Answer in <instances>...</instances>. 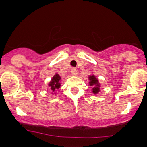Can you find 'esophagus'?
Instances as JSON below:
<instances>
[{
  "label": "esophagus",
  "mask_w": 147,
  "mask_h": 147,
  "mask_svg": "<svg viewBox=\"0 0 147 147\" xmlns=\"http://www.w3.org/2000/svg\"><path fill=\"white\" fill-rule=\"evenodd\" d=\"M71 75H73V76H76V74H77V71H76V68H71Z\"/></svg>",
  "instance_id": "esophagus-1"
}]
</instances>
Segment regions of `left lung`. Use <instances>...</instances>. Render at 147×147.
I'll return each instance as SVG.
<instances>
[{
    "label": "left lung",
    "instance_id": "8db88e82",
    "mask_svg": "<svg viewBox=\"0 0 147 147\" xmlns=\"http://www.w3.org/2000/svg\"><path fill=\"white\" fill-rule=\"evenodd\" d=\"M88 80H89V85L92 86V90L91 92L93 94L96 95L101 90V83L99 82L98 80L96 78V76L94 74H90L88 76Z\"/></svg>",
    "mask_w": 147,
    "mask_h": 147
}]
</instances>
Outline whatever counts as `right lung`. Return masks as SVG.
I'll return each mask as SVG.
<instances>
[{"mask_svg": "<svg viewBox=\"0 0 147 147\" xmlns=\"http://www.w3.org/2000/svg\"><path fill=\"white\" fill-rule=\"evenodd\" d=\"M60 80L61 76L58 74H55L51 78V80L48 84V87H49L51 90L52 91V94H57L55 91L61 87Z\"/></svg>", "mask_w": 147, "mask_h": 147, "instance_id": "right-lung-1", "label": "right lung"}]
</instances>
